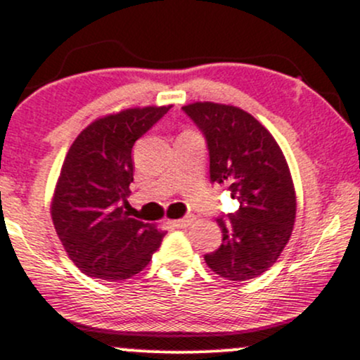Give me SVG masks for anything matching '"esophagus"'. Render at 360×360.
Instances as JSON below:
<instances>
[{"mask_svg":"<svg viewBox=\"0 0 360 360\" xmlns=\"http://www.w3.org/2000/svg\"><path fill=\"white\" fill-rule=\"evenodd\" d=\"M193 222V217H184V219H179V220H172V225L174 227H179V229H183V227H188L189 224Z\"/></svg>","mask_w":360,"mask_h":360,"instance_id":"obj_1","label":"esophagus"}]
</instances>
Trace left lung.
<instances>
[{"label": "left lung", "instance_id": "obj_1", "mask_svg": "<svg viewBox=\"0 0 360 360\" xmlns=\"http://www.w3.org/2000/svg\"><path fill=\"white\" fill-rule=\"evenodd\" d=\"M183 109L207 136L212 183L227 184L240 203L229 220H217L222 244L205 262L225 280L256 278L276 263L294 231L297 196L285 155L240 108L193 102Z\"/></svg>", "mask_w": 360, "mask_h": 360}]
</instances>
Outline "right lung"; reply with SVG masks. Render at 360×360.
Here are the masks:
<instances>
[{
  "label": "right lung",
  "instance_id": "1",
  "mask_svg": "<svg viewBox=\"0 0 360 360\" xmlns=\"http://www.w3.org/2000/svg\"><path fill=\"white\" fill-rule=\"evenodd\" d=\"M171 108L105 114L71 143L51 198V219L66 255L85 275L126 280L159 250L165 231L135 219L126 198L133 183V145Z\"/></svg>",
  "mask_w": 360,
  "mask_h": 360
}]
</instances>
